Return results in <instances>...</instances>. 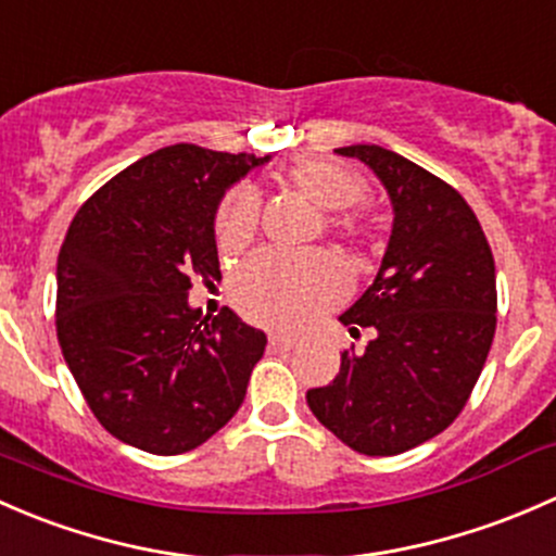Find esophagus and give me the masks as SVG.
<instances>
[{
  "instance_id": "obj_1",
  "label": "esophagus",
  "mask_w": 556,
  "mask_h": 556,
  "mask_svg": "<svg viewBox=\"0 0 556 556\" xmlns=\"http://www.w3.org/2000/svg\"><path fill=\"white\" fill-rule=\"evenodd\" d=\"M294 340L286 334H270V351H291Z\"/></svg>"
}]
</instances>
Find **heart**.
I'll return each instance as SVG.
<instances>
[{"mask_svg":"<svg viewBox=\"0 0 556 556\" xmlns=\"http://www.w3.org/2000/svg\"><path fill=\"white\" fill-rule=\"evenodd\" d=\"M289 185L318 208L331 211L329 230L340 238H362L366 222L353 203L366 194V181L356 170L329 160H302L289 168ZM262 200L251 185L225 194L216 211V240L225 251L249 245L260 227ZM232 296L240 313L256 324L296 331L320 316L342 296V280L326 265H302L278 251H260L238 267Z\"/></svg>","mask_w":556,"mask_h":556,"instance_id":"1","label":"heart"}]
</instances>
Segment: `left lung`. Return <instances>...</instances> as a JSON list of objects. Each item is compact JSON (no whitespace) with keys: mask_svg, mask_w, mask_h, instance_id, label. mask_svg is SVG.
I'll use <instances>...</instances> for the list:
<instances>
[{"mask_svg":"<svg viewBox=\"0 0 556 556\" xmlns=\"http://www.w3.org/2000/svg\"><path fill=\"white\" fill-rule=\"evenodd\" d=\"M369 165L388 190L393 230L375 283L340 316L364 351L307 391L320 426L362 455H399L460 415L495 337V260L463 194L377 144L334 150Z\"/></svg>","mask_w":556,"mask_h":556,"instance_id":"obj_1","label":"left lung"}]
</instances>
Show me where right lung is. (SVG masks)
Instances as JSON below:
<instances>
[{
    "instance_id": "add662e5",
    "label": "right lung",
    "mask_w": 556,
    "mask_h": 556,
    "mask_svg": "<svg viewBox=\"0 0 556 556\" xmlns=\"http://www.w3.org/2000/svg\"><path fill=\"white\" fill-rule=\"evenodd\" d=\"M270 157L174 144L90 194L59 254L55 329L96 420L119 442L181 455L230 422L265 331L230 307H190L192 278H219L222 198Z\"/></svg>"
}]
</instances>
